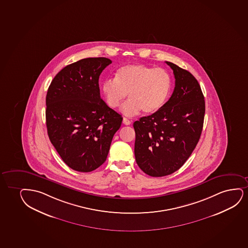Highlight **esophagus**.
<instances>
[{
	"label": "esophagus",
	"instance_id": "obj_1",
	"mask_svg": "<svg viewBox=\"0 0 248 248\" xmlns=\"http://www.w3.org/2000/svg\"><path fill=\"white\" fill-rule=\"evenodd\" d=\"M123 124H124V125H130V124H131V122H130V120L127 119V118H125V117H124V118H123Z\"/></svg>",
	"mask_w": 248,
	"mask_h": 248
}]
</instances>
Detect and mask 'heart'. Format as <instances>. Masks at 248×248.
Listing matches in <instances>:
<instances>
[{"mask_svg":"<svg viewBox=\"0 0 248 248\" xmlns=\"http://www.w3.org/2000/svg\"><path fill=\"white\" fill-rule=\"evenodd\" d=\"M172 88V78L163 69L145 64H128L116 71L115 78H107L101 93L108 107L116 109L128 94L130 100L122 111L127 116L140 110L145 114L157 112L166 104Z\"/></svg>","mask_w":248,"mask_h":248,"instance_id":"b5f03b06","label":"heart"}]
</instances>
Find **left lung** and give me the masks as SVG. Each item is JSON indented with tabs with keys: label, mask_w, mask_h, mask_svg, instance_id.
Instances as JSON below:
<instances>
[{
	"label": "left lung",
	"mask_w": 248,
	"mask_h": 248,
	"mask_svg": "<svg viewBox=\"0 0 248 248\" xmlns=\"http://www.w3.org/2000/svg\"><path fill=\"white\" fill-rule=\"evenodd\" d=\"M166 63L175 78L171 97L157 112L133 123L136 162L152 177L170 175L184 165L200 140L204 124L205 104L197 79L188 70Z\"/></svg>",
	"instance_id": "1"
}]
</instances>
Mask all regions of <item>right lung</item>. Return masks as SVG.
Segmentation results:
<instances>
[{"label":"right lung","instance_id":"add662e5","mask_svg":"<svg viewBox=\"0 0 248 248\" xmlns=\"http://www.w3.org/2000/svg\"><path fill=\"white\" fill-rule=\"evenodd\" d=\"M110 63L103 57L78 60L61 69L47 90V135L63 162L78 172L105 163L122 125V116L100 98L99 77Z\"/></svg>","mask_w":248,"mask_h":248}]
</instances>
